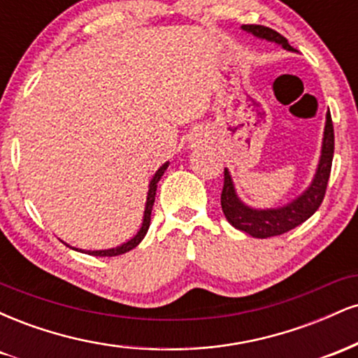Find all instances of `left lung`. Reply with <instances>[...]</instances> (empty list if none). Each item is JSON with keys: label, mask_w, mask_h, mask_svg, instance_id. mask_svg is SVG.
Returning a JSON list of instances; mask_svg holds the SVG:
<instances>
[{"label": "left lung", "mask_w": 358, "mask_h": 358, "mask_svg": "<svg viewBox=\"0 0 358 358\" xmlns=\"http://www.w3.org/2000/svg\"><path fill=\"white\" fill-rule=\"evenodd\" d=\"M242 30L252 34L254 36L268 42H274L281 45L285 50L294 52V48L287 43V40L273 28L262 27V24H242ZM335 150V134L334 122H331L330 113L327 114V122H324V133L322 143V156H320L318 168L313 176V182L306 188L301 195L296 196L293 202L285 207L278 208H252L245 205L237 196L231 173L225 168L224 170V188H222L220 205L224 210L225 219H227L236 229L249 234V236L257 237V239H268L273 236H281V234L289 232L291 229L298 227L299 224L310 219L323 202L324 192H327L328 178H330L331 162H334Z\"/></svg>", "instance_id": "1"}]
</instances>
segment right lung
Masks as SVG:
<instances>
[{
    "label": "right lung",
    "instance_id": "obj_1",
    "mask_svg": "<svg viewBox=\"0 0 358 358\" xmlns=\"http://www.w3.org/2000/svg\"><path fill=\"white\" fill-rule=\"evenodd\" d=\"M170 163H165L163 166L158 168V171H156L153 178H151L150 182V190H148V199H146V205H145V215H143V224H141V229H139L136 236L133 237V239H129L124 244L117 245V248H113V249H104V250H82V249H76V250H80V252H85V254H90V256H99V257H113V256H121V254L127 252V250L134 249L136 245L145 239L148 229H150V222H151V210H153V203H155V195H156V187H158V182L159 178H162L163 173H165V170L168 168ZM65 244V242H64ZM69 245V244H67ZM71 248V245H69ZM73 249V248H71Z\"/></svg>",
    "mask_w": 358,
    "mask_h": 358
}]
</instances>
